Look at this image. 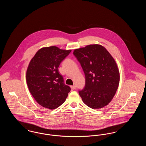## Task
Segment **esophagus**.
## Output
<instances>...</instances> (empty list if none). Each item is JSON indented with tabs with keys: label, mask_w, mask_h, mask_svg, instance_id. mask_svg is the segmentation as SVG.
I'll list each match as a JSON object with an SVG mask.
<instances>
[{
	"label": "esophagus",
	"mask_w": 146,
	"mask_h": 146,
	"mask_svg": "<svg viewBox=\"0 0 146 146\" xmlns=\"http://www.w3.org/2000/svg\"><path fill=\"white\" fill-rule=\"evenodd\" d=\"M70 88H71V89L72 90H74V89H76V85H73L72 86H70Z\"/></svg>",
	"instance_id": "1"
}]
</instances>
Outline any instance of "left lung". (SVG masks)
<instances>
[{
  "mask_svg": "<svg viewBox=\"0 0 146 146\" xmlns=\"http://www.w3.org/2000/svg\"><path fill=\"white\" fill-rule=\"evenodd\" d=\"M85 76V86L79 91L84 103L94 110L108 104L118 89L120 74L114 59L101 45L74 50Z\"/></svg>",
  "mask_w": 146,
  "mask_h": 146,
  "instance_id": "1",
  "label": "left lung"
}]
</instances>
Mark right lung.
<instances>
[{
    "mask_svg": "<svg viewBox=\"0 0 146 146\" xmlns=\"http://www.w3.org/2000/svg\"><path fill=\"white\" fill-rule=\"evenodd\" d=\"M71 50L56 46L42 48L31 60L26 72L29 90L38 104L54 110L63 104L70 91L64 83L58 67Z\"/></svg>",
    "mask_w": 146,
    "mask_h": 146,
    "instance_id": "add662e5",
    "label": "right lung"
}]
</instances>
